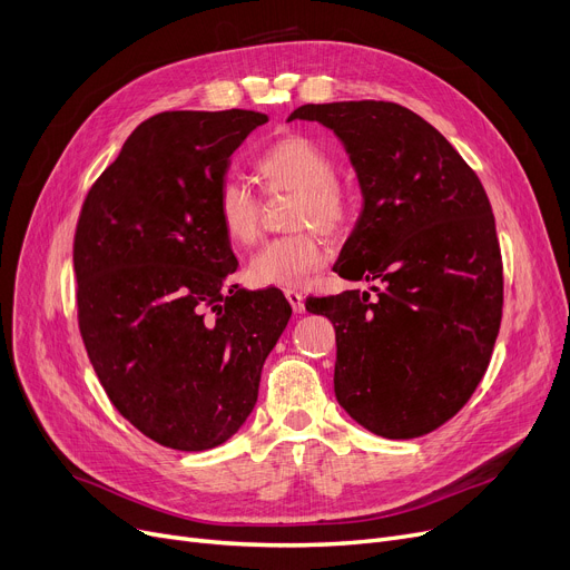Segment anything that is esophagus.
Listing matches in <instances>:
<instances>
[{
	"label": "esophagus",
	"instance_id": "1",
	"mask_svg": "<svg viewBox=\"0 0 570 570\" xmlns=\"http://www.w3.org/2000/svg\"><path fill=\"white\" fill-rule=\"evenodd\" d=\"M284 295H286V301H288V305L293 307L295 314H303V312H305V295H303V293L286 291Z\"/></svg>",
	"mask_w": 570,
	"mask_h": 570
}]
</instances>
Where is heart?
<instances>
[{"label": "heart", "instance_id": "heart-1", "mask_svg": "<svg viewBox=\"0 0 570 570\" xmlns=\"http://www.w3.org/2000/svg\"><path fill=\"white\" fill-rule=\"evenodd\" d=\"M265 194H293L288 226L297 233L269 239L249 261L247 275L258 288H301L325 265V249L314 230L335 235L351 219V198L337 183V164L305 136H284L256 159ZM219 224L237 247L258 237L261 198L237 177H226L215 198Z\"/></svg>", "mask_w": 570, "mask_h": 570}]
</instances>
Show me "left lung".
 I'll return each mask as SVG.
<instances>
[{
    "instance_id": "left-lung-1",
    "label": "left lung",
    "mask_w": 570,
    "mask_h": 570,
    "mask_svg": "<svg viewBox=\"0 0 570 570\" xmlns=\"http://www.w3.org/2000/svg\"><path fill=\"white\" fill-rule=\"evenodd\" d=\"M333 129L363 191L335 273L379 282L309 297L335 325V395L385 439L434 432L481 383L501 325L503 265L481 179L430 122L391 101L295 108Z\"/></svg>"
}]
</instances>
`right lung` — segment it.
I'll return each mask as SVG.
<instances>
[{"mask_svg": "<svg viewBox=\"0 0 570 570\" xmlns=\"http://www.w3.org/2000/svg\"><path fill=\"white\" fill-rule=\"evenodd\" d=\"M267 115L168 110L145 119L82 203L78 327L106 395L173 451H207L249 417L291 318L279 288L245 291L219 217L230 155Z\"/></svg>", "mask_w": 570, "mask_h": 570, "instance_id": "add662e5", "label": "right lung"}]
</instances>
